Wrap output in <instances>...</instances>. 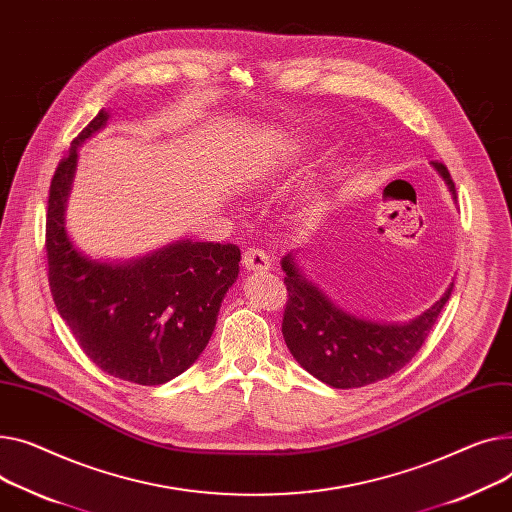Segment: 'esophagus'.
<instances>
[{
  "instance_id": "esophagus-1",
  "label": "esophagus",
  "mask_w": 512,
  "mask_h": 512,
  "mask_svg": "<svg viewBox=\"0 0 512 512\" xmlns=\"http://www.w3.org/2000/svg\"><path fill=\"white\" fill-rule=\"evenodd\" d=\"M243 265H245V269H249V271H265V269H269L271 261H269L267 253H263L261 249L247 247V249L243 251Z\"/></svg>"
}]
</instances>
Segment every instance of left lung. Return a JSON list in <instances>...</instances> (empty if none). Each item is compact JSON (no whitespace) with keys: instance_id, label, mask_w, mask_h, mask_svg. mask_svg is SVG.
I'll return each mask as SVG.
<instances>
[{"instance_id":"8db88e82","label":"left lung","mask_w":512,"mask_h":512,"mask_svg":"<svg viewBox=\"0 0 512 512\" xmlns=\"http://www.w3.org/2000/svg\"><path fill=\"white\" fill-rule=\"evenodd\" d=\"M432 164L457 197L447 166ZM282 269L286 271L284 284L288 290L282 319L284 342L304 370L333 389L372 385L401 370L418 354L453 292L451 284L445 296L412 323L383 325L335 306L300 274L292 255L282 259Z\"/></svg>"}]
</instances>
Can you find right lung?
I'll list each match as a JSON object with an SVG mask.
<instances>
[{"label": "right lung", "mask_w": 512, "mask_h": 512, "mask_svg": "<svg viewBox=\"0 0 512 512\" xmlns=\"http://www.w3.org/2000/svg\"><path fill=\"white\" fill-rule=\"evenodd\" d=\"M100 111L59 160L49 187L45 249L49 288L84 354L111 377L162 385L179 377L208 346L241 249L183 241L150 257L111 265L84 257L65 232L78 146L107 123Z\"/></svg>", "instance_id": "right-lung-1"}]
</instances>
